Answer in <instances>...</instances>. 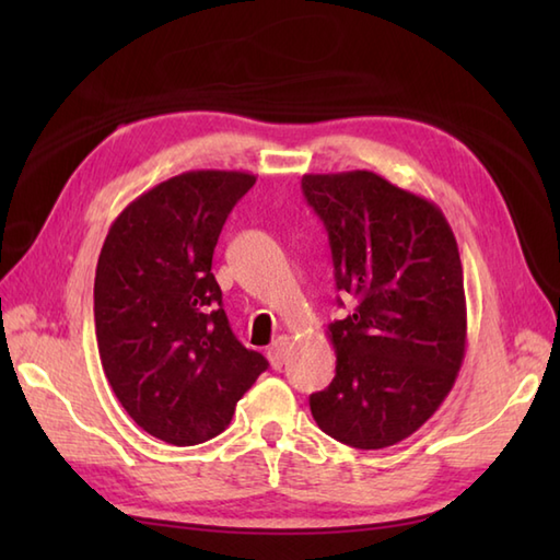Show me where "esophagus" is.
Returning a JSON list of instances; mask_svg holds the SVG:
<instances>
[{
  "mask_svg": "<svg viewBox=\"0 0 560 560\" xmlns=\"http://www.w3.org/2000/svg\"><path fill=\"white\" fill-rule=\"evenodd\" d=\"M287 351H289V339H287V337H279V339L273 341L271 347L267 349V359H269L273 371H281L283 361H287Z\"/></svg>",
  "mask_w": 560,
  "mask_h": 560,
  "instance_id": "34e87169",
  "label": "esophagus"
}]
</instances>
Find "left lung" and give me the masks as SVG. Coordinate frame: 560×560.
<instances>
[{
  "mask_svg": "<svg viewBox=\"0 0 560 560\" xmlns=\"http://www.w3.org/2000/svg\"><path fill=\"white\" fill-rule=\"evenodd\" d=\"M353 313L329 325L337 375L311 395L317 425L380 450L431 419L457 380L467 301L455 233L433 201L371 171L303 175ZM341 303V299H339Z\"/></svg>",
  "mask_w": 560,
  "mask_h": 560,
  "instance_id": "8db88e82",
  "label": "left lung"
}]
</instances>
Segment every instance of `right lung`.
<instances>
[{"label": "right lung", "instance_id": "right-lung-1", "mask_svg": "<svg viewBox=\"0 0 560 560\" xmlns=\"http://www.w3.org/2000/svg\"><path fill=\"white\" fill-rule=\"evenodd\" d=\"M257 177L189 171L137 197L110 225L93 317L105 377L137 425L197 445L231 423L267 359L235 339L211 273L225 219Z\"/></svg>", "mask_w": 560, "mask_h": 560}]
</instances>
